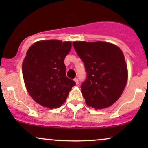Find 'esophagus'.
<instances>
[{
    "label": "esophagus",
    "instance_id": "esophagus-1",
    "mask_svg": "<svg viewBox=\"0 0 148 148\" xmlns=\"http://www.w3.org/2000/svg\"><path fill=\"white\" fill-rule=\"evenodd\" d=\"M74 81H75L76 84H79V79H78L77 78H75V79H74Z\"/></svg>",
    "mask_w": 148,
    "mask_h": 148
}]
</instances>
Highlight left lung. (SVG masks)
<instances>
[{
  "label": "left lung",
  "instance_id": "1",
  "mask_svg": "<svg viewBox=\"0 0 148 148\" xmlns=\"http://www.w3.org/2000/svg\"><path fill=\"white\" fill-rule=\"evenodd\" d=\"M73 46L87 73L81 86L86 104L95 109L111 106L121 96L128 78L122 50L101 41L74 42Z\"/></svg>",
  "mask_w": 148,
  "mask_h": 148
}]
</instances>
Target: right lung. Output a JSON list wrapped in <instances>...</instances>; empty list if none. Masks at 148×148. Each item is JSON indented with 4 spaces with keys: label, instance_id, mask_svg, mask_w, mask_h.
Instances as JSON below:
<instances>
[{
    "label": "right lung",
    "instance_id": "right-lung-1",
    "mask_svg": "<svg viewBox=\"0 0 148 148\" xmlns=\"http://www.w3.org/2000/svg\"><path fill=\"white\" fill-rule=\"evenodd\" d=\"M71 42L49 40L34 43L26 52L22 72L28 92L34 101L49 108H58L76 85L66 76L64 60Z\"/></svg>",
    "mask_w": 148,
    "mask_h": 148
}]
</instances>
